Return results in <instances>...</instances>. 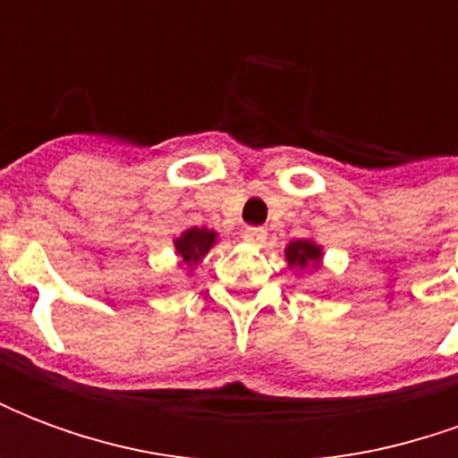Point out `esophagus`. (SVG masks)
Returning <instances> with one entry per match:
<instances>
[{
	"instance_id": "esophagus-1",
	"label": "esophagus",
	"mask_w": 458,
	"mask_h": 458,
	"mask_svg": "<svg viewBox=\"0 0 458 458\" xmlns=\"http://www.w3.org/2000/svg\"><path fill=\"white\" fill-rule=\"evenodd\" d=\"M242 238L248 240V242H255V245H262V242L267 240V233L262 228H248L242 233Z\"/></svg>"
}]
</instances>
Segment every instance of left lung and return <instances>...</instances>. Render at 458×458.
Wrapping results in <instances>:
<instances>
[{"label": "left lung", "mask_w": 458, "mask_h": 458, "mask_svg": "<svg viewBox=\"0 0 458 458\" xmlns=\"http://www.w3.org/2000/svg\"><path fill=\"white\" fill-rule=\"evenodd\" d=\"M289 267L299 269H317L321 265V245L314 240H292L284 250Z\"/></svg>", "instance_id": "1"}]
</instances>
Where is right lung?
<instances>
[{
    "mask_svg": "<svg viewBox=\"0 0 458 458\" xmlns=\"http://www.w3.org/2000/svg\"><path fill=\"white\" fill-rule=\"evenodd\" d=\"M218 233H213L208 228H189L186 233H181L179 238L174 240V248L189 267L199 265L200 259L208 255V250L216 245Z\"/></svg>",
    "mask_w": 458,
    "mask_h": 458,
    "instance_id": "add662e5",
    "label": "right lung"
}]
</instances>
